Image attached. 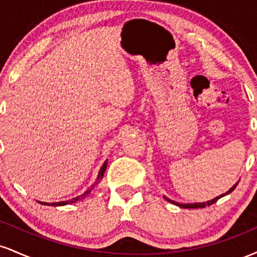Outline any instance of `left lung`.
I'll list each match as a JSON object with an SVG mask.
<instances>
[{
    "label": "left lung",
    "mask_w": 257,
    "mask_h": 257,
    "mask_svg": "<svg viewBox=\"0 0 257 257\" xmlns=\"http://www.w3.org/2000/svg\"><path fill=\"white\" fill-rule=\"evenodd\" d=\"M238 182H239V181L235 182V184L233 185L232 187L229 188V190L227 191L226 193L220 194V196L215 197V198L210 199V200H208V202H202V203H179V202H175V200H172V199L167 198V197H164V199L168 200V202L173 203V204H175V205L180 206V208H185V209H198V208H205V206H209V205L214 204V203H215V202H217V200H219V199L221 198V197H225V196H227V194H229L231 192H233V190H234V188L237 187Z\"/></svg>",
    "instance_id": "8db88e82"
}]
</instances>
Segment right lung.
<instances>
[{
	"label": "right lung",
	"instance_id": "right-lung-1",
	"mask_svg": "<svg viewBox=\"0 0 257 257\" xmlns=\"http://www.w3.org/2000/svg\"><path fill=\"white\" fill-rule=\"evenodd\" d=\"M106 167H107V161H105V163L102 164V167L100 168V170H99V174H98V178H96V180H95V182H94L93 185L90 186L89 188H88L87 191H85V192L83 193V194H81V196H78V197H75V198H72V199H69V200H64V202H57V203H44V202H41L42 203L43 205H52V206H61V205H67V204H72V203H76V202H78V200H81V199H83V198H85V197L88 196V194H89L90 192H91V190H93L94 187H95L96 185L99 184L100 181H101V179L104 178V174H105V170H106Z\"/></svg>",
	"mask_w": 257,
	"mask_h": 257
}]
</instances>
